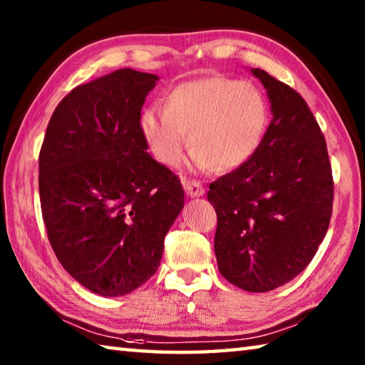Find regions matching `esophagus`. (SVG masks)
I'll return each instance as SVG.
<instances>
[{
  "label": "esophagus",
  "instance_id": "esophagus-1",
  "mask_svg": "<svg viewBox=\"0 0 365 365\" xmlns=\"http://www.w3.org/2000/svg\"><path fill=\"white\" fill-rule=\"evenodd\" d=\"M183 188H185V193L191 197H197V196L205 195V187H202L200 182L190 180V178H185L183 180Z\"/></svg>",
  "mask_w": 365,
  "mask_h": 365
}]
</instances>
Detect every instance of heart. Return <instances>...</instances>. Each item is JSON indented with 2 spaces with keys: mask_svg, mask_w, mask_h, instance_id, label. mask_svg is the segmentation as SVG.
<instances>
[{
  "mask_svg": "<svg viewBox=\"0 0 365 365\" xmlns=\"http://www.w3.org/2000/svg\"><path fill=\"white\" fill-rule=\"evenodd\" d=\"M269 108L261 90L250 82L211 76L175 86L165 109L148 108L140 132L154 156L177 165L191 145V160L200 170L242 168L261 146Z\"/></svg>",
  "mask_w": 365,
  "mask_h": 365,
  "instance_id": "obj_1",
  "label": "heart"
}]
</instances>
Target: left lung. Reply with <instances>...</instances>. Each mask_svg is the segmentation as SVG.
I'll use <instances>...</instances> for the list:
<instances>
[{
    "mask_svg": "<svg viewBox=\"0 0 365 365\" xmlns=\"http://www.w3.org/2000/svg\"><path fill=\"white\" fill-rule=\"evenodd\" d=\"M272 120L248 163L209 185L217 212L214 251L233 285L264 293L306 269L329 230L331 165L320 127L302 96L262 69Z\"/></svg>",
    "mask_w": 365,
    "mask_h": 365,
    "instance_id": "1",
    "label": "left lung"
}]
</instances>
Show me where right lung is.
Instances as JSON below:
<instances>
[{"label":"right lung","instance_id":"obj_1","mask_svg":"<svg viewBox=\"0 0 365 365\" xmlns=\"http://www.w3.org/2000/svg\"><path fill=\"white\" fill-rule=\"evenodd\" d=\"M154 73L119 69L78 85L49 119L38 158L48 240L63 267L101 296H123L156 274L183 209L178 177L140 132Z\"/></svg>","mask_w":365,"mask_h":365}]
</instances>
